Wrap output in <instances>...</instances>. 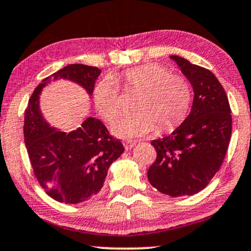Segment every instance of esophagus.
Returning a JSON list of instances; mask_svg holds the SVG:
<instances>
[{
  "label": "esophagus",
  "mask_w": 251,
  "mask_h": 251,
  "mask_svg": "<svg viewBox=\"0 0 251 251\" xmlns=\"http://www.w3.org/2000/svg\"><path fill=\"white\" fill-rule=\"evenodd\" d=\"M134 146H136V141H126L124 143V147L126 150H130L132 148H134Z\"/></svg>",
  "instance_id": "1"
}]
</instances>
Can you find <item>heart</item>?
<instances>
[{"label":"heart","instance_id":"b5f03b06","mask_svg":"<svg viewBox=\"0 0 251 251\" xmlns=\"http://www.w3.org/2000/svg\"><path fill=\"white\" fill-rule=\"evenodd\" d=\"M125 90L139 91L132 115L118 118L111 132L121 139L132 140L147 135L154 127L165 130L175 126L188 110L191 92L181 76L169 75L157 65H142L121 76ZM93 103L99 116L112 122L119 114L118 87L114 80L101 79L93 90Z\"/></svg>","mask_w":251,"mask_h":251}]
</instances>
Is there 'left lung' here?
Instances as JSON below:
<instances>
[{"mask_svg":"<svg viewBox=\"0 0 251 251\" xmlns=\"http://www.w3.org/2000/svg\"><path fill=\"white\" fill-rule=\"evenodd\" d=\"M193 89L191 110L167 136L151 141L157 159L148 171L150 184L169 197L192 196L221 168L232 133L226 93L210 70L178 55L169 56Z\"/></svg>","mask_w":251,"mask_h":251,"instance_id":"left-lung-1","label":"left lung"}]
</instances>
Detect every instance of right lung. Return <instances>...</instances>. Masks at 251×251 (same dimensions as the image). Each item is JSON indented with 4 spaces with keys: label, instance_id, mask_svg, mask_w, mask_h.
<instances>
[{
    "label": "right lung",
    "instance_id": "right-lung-1",
    "mask_svg": "<svg viewBox=\"0 0 251 251\" xmlns=\"http://www.w3.org/2000/svg\"><path fill=\"white\" fill-rule=\"evenodd\" d=\"M100 74L98 67L66 66L38 84L25 111V144L34 174L59 202L76 204L100 192L109 167L124 152V146L93 117L84 118L70 132L55 128L42 114V91L52 80L63 79L83 87L91 98Z\"/></svg>",
    "mask_w": 251,
    "mask_h": 251
}]
</instances>
